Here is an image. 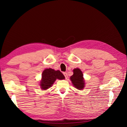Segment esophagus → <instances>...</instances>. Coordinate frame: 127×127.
<instances>
[{
    "label": "esophagus",
    "mask_w": 127,
    "mask_h": 127,
    "mask_svg": "<svg viewBox=\"0 0 127 127\" xmlns=\"http://www.w3.org/2000/svg\"><path fill=\"white\" fill-rule=\"evenodd\" d=\"M64 77H65V78H66L67 79V77H68L67 73V72H64Z\"/></svg>",
    "instance_id": "obj_1"
}]
</instances>
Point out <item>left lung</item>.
<instances>
[{
    "instance_id": "obj_1",
    "label": "left lung",
    "mask_w": 127,
    "mask_h": 127,
    "mask_svg": "<svg viewBox=\"0 0 127 127\" xmlns=\"http://www.w3.org/2000/svg\"><path fill=\"white\" fill-rule=\"evenodd\" d=\"M73 74L70 77V80L74 85L79 90L83 89L85 85V82L83 78V74L79 68H75L73 70Z\"/></svg>"
}]
</instances>
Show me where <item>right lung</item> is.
I'll return each instance as SVG.
<instances>
[{"label":"right lung","instance_id":"obj_1","mask_svg":"<svg viewBox=\"0 0 127 127\" xmlns=\"http://www.w3.org/2000/svg\"><path fill=\"white\" fill-rule=\"evenodd\" d=\"M65 78L64 75L59 70H55L51 68L46 69L42 74L40 86L42 90H46L52 86L57 79L60 80Z\"/></svg>","mask_w":127,"mask_h":127}]
</instances>
